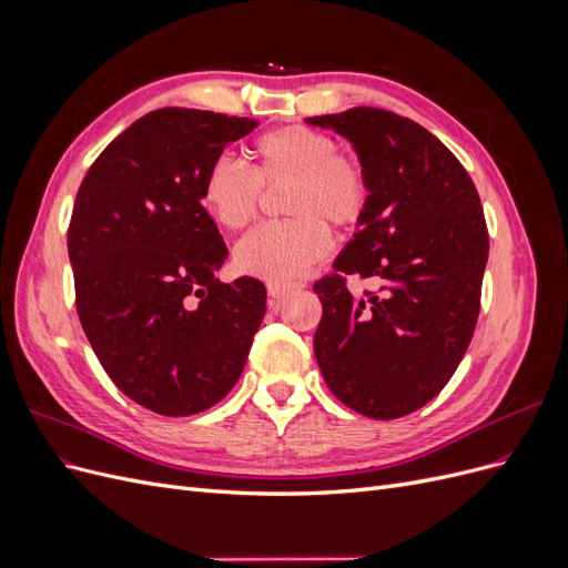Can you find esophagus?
I'll return each mask as SVG.
<instances>
[{
    "instance_id": "1",
    "label": "esophagus",
    "mask_w": 568,
    "mask_h": 568,
    "mask_svg": "<svg viewBox=\"0 0 568 568\" xmlns=\"http://www.w3.org/2000/svg\"><path fill=\"white\" fill-rule=\"evenodd\" d=\"M294 284H280V282H270L267 284V294L272 301H284L291 291H294Z\"/></svg>"
}]
</instances>
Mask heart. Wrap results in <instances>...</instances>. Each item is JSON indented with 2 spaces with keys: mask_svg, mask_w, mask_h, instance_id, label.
Wrapping results in <instances>:
<instances>
[{
  "mask_svg": "<svg viewBox=\"0 0 568 568\" xmlns=\"http://www.w3.org/2000/svg\"><path fill=\"white\" fill-rule=\"evenodd\" d=\"M251 168L222 153L201 180V203L222 230L248 227L265 189H284L280 225H265L234 246L248 277L291 284L332 248V227L351 230L369 205V175L357 156L338 151L332 134L307 125L270 130L251 144Z\"/></svg>",
  "mask_w": 568,
  "mask_h": 568,
  "instance_id": "1",
  "label": "heart"
}]
</instances>
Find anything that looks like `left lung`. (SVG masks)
I'll return each instance as SVG.
<instances>
[{"label": "left lung", "instance_id": "8db88e82", "mask_svg": "<svg viewBox=\"0 0 568 568\" xmlns=\"http://www.w3.org/2000/svg\"><path fill=\"white\" fill-rule=\"evenodd\" d=\"M307 123L351 140L372 186L336 272L313 286L317 365L343 405L398 419L436 398L471 343L488 263L484 205L455 153L415 120L357 106ZM348 276L381 291L355 297Z\"/></svg>", "mask_w": 568, "mask_h": 568}]
</instances>
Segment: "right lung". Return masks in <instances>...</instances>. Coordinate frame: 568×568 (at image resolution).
I'll return each mask as SVG.
<instances>
[{
	"instance_id": "add662e5",
	"label": "right lung",
	"mask_w": 568,
	"mask_h": 568,
	"mask_svg": "<svg viewBox=\"0 0 568 568\" xmlns=\"http://www.w3.org/2000/svg\"><path fill=\"white\" fill-rule=\"evenodd\" d=\"M255 128V118L151 111L78 189L68 255L80 324L111 382L163 417L225 398L265 315L263 282L215 280L227 246L201 203L211 161Z\"/></svg>"
}]
</instances>
